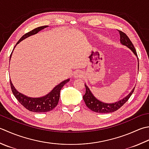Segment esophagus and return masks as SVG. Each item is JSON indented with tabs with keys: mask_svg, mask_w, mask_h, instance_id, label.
<instances>
[{
	"mask_svg": "<svg viewBox=\"0 0 149 149\" xmlns=\"http://www.w3.org/2000/svg\"><path fill=\"white\" fill-rule=\"evenodd\" d=\"M83 74L81 73V72H75L74 74V77L75 78H81V77H83Z\"/></svg>",
	"mask_w": 149,
	"mask_h": 149,
	"instance_id": "obj_1",
	"label": "esophagus"
}]
</instances>
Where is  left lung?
Masks as SVG:
<instances>
[{"label": "left lung", "instance_id": "1", "mask_svg": "<svg viewBox=\"0 0 149 149\" xmlns=\"http://www.w3.org/2000/svg\"><path fill=\"white\" fill-rule=\"evenodd\" d=\"M119 35H120V42L122 45L127 46L128 48H129L131 51L132 52V53L134 54L137 59H138V70H139V61H138V55H137V53L136 51V49L134 46L133 44L131 42V40L126 34L123 32L121 31H119ZM86 88V93L85 94L83 95V100L85 103L86 107L90 109L92 111L97 113H111L113 112H115L116 110H118L119 108L121 107L123 104L126 103L128 101V100L130 98L131 95L132 94V93L134 90L135 87H134V88L132 90L129 94H128L126 97L124 98L121 99V100H119L117 102H115V103H104V102L101 101L99 100L97 97H95L94 95L92 94L91 90L86 85V83L84 84Z\"/></svg>", "mask_w": 149, "mask_h": 149}]
</instances>
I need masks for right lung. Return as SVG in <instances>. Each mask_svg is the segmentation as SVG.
<instances>
[{
  "label": "right lung",
  "instance_id": "right-lung-1",
  "mask_svg": "<svg viewBox=\"0 0 149 149\" xmlns=\"http://www.w3.org/2000/svg\"><path fill=\"white\" fill-rule=\"evenodd\" d=\"M46 27H48V26H40V27H38L36 29H34V30H31V31L28 32V33L24 34V36L20 38L19 41L17 42L16 45L15 46L14 48H15V46L18 45L20 42H21L22 40L26 39V38L28 37L33 36V35L37 34L38 32L43 30V29L46 28ZM13 50L14 49H13ZM12 53H11L10 55V59H11ZM70 79H67L64 80L59 84L55 86L54 88L52 89V91L49 92L48 94L40 97H28V96L18 92L17 89L15 88V86H13V84L11 80L10 85L14 96L16 97L17 100H18V101L23 107H25L26 109L29 110V111L40 113L51 111V110H53L54 108L57 105L60 97L61 90L63 88V86L65 85L66 83H68Z\"/></svg>",
  "mask_w": 149,
  "mask_h": 149
}]
</instances>
